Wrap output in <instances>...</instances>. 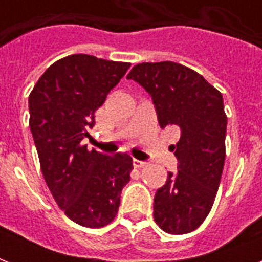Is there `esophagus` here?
I'll list each match as a JSON object with an SVG mask.
<instances>
[{"label": "esophagus", "instance_id": "obj_1", "mask_svg": "<svg viewBox=\"0 0 262 262\" xmlns=\"http://www.w3.org/2000/svg\"><path fill=\"white\" fill-rule=\"evenodd\" d=\"M147 162H143V160H139V159H135L133 160V166H135L136 168H143L147 166Z\"/></svg>", "mask_w": 262, "mask_h": 262}]
</instances>
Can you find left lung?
Returning a JSON list of instances; mask_svg holds the SVG:
<instances>
[{
	"label": "left lung",
	"mask_w": 262,
	"mask_h": 262,
	"mask_svg": "<svg viewBox=\"0 0 262 262\" xmlns=\"http://www.w3.org/2000/svg\"><path fill=\"white\" fill-rule=\"evenodd\" d=\"M126 79L151 95L162 129L175 127L171 145L178 171L154 200V219L168 234H187L200 227L211 211L226 159L227 115L223 96L203 76L181 63L143 62Z\"/></svg>",
	"instance_id": "obj_1"
}]
</instances>
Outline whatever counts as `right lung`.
<instances>
[{"instance_id": "right-lung-1", "label": "right lung", "mask_w": 262, "mask_h": 262, "mask_svg": "<svg viewBox=\"0 0 262 262\" xmlns=\"http://www.w3.org/2000/svg\"><path fill=\"white\" fill-rule=\"evenodd\" d=\"M129 68V62L94 55H68L47 68L28 98L45 181L65 215L83 227L111 223L121 190L130 181L133 159L127 154L108 156L83 144L95 111Z\"/></svg>"}]
</instances>
